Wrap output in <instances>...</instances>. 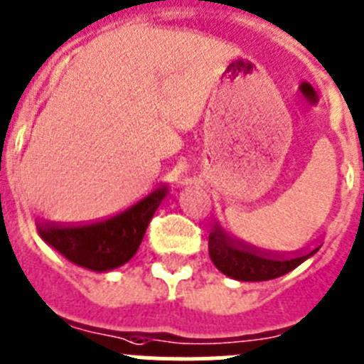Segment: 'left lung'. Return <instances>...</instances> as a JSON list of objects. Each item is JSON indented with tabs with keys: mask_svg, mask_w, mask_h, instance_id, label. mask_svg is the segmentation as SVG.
Wrapping results in <instances>:
<instances>
[{
	"mask_svg": "<svg viewBox=\"0 0 364 364\" xmlns=\"http://www.w3.org/2000/svg\"><path fill=\"white\" fill-rule=\"evenodd\" d=\"M316 252L318 249L306 255H278L262 251L235 240L220 225H215L209 235V256L213 263L220 272L238 282H265L279 278Z\"/></svg>",
	"mask_w": 364,
	"mask_h": 364,
	"instance_id": "8db88e82",
	"label": "left lung"
}]
</instances>
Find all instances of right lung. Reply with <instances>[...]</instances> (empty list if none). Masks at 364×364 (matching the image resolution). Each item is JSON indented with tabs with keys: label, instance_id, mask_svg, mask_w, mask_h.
I'll return each mask as SVG.
<instances>
[{
	"label": "right lung",
	"instance_id": "obj_1",
	"mask_svg": "<svg viewBox=\"0 0 364 364\" xmlns=\"http://www.w3.org/2000/svg\"><path fill=\"white\" fill-rule=\"evenodd\" d=\"M166 195L168 188L159 186L135 205L108 220L86 225L38 223V232L48 245L75 265L97 272L112 271L133 258L149 220Z\"/></svg>",
	"mask_w": 364,
	"mask_h": 364
}]
</instances>
